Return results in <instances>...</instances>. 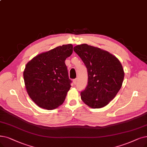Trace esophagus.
<instances>
[{"label": "esophagus", "mask_w": 147, "mask_h": 147, "mask_svg": "<svg viewBox=\"0 0 147 147\" xmlns=\"http://www.w3.org/2000/svg\"><path fill=\"white\" fill-rule=\"evenodd\" d=\"M73 81H74V84H76L77 83V78L74 79Z\"/></svg>", "instance_id": "34e87169"}]
</instances>
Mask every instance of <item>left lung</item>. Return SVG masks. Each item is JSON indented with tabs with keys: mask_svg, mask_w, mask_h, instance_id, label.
<instances>
[{
	"mask_svg": "<svg viewBox=\"0 0 147 147\" xmlns=\"http://www.w3.org/2000/svg\"><path fill=\"white\" fill-rule=\"evenodd\" d=\"M74 51L87 70V86L81 92L82 101L93 109L105 106L121 88L124 78L121 63L109 52L87 44L76 46Z\"/></svg>",
	"mask_w": 147,
	"mask_h": 147,
	"instance_id": "8db88e82",
	"label": "left lung"
}]
</instances>
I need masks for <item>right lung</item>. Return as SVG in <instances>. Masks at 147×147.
Returning a JSON list of instances; mask_svg holds the SVG:
<instances>
[{"instance_id":"obj_1","label":"right lung","mask_w":147,"mask_h":147,"mask_svg":"<svg viewBox=\"0 0 147 147\" xmlns=\"http://www.w3.org/2000/svg\"><path fill=\"white\" fill-rule=\"evenodd\" d=\"M72 52V45H64L37 55L27 63L23 72L25 87L38 107L53 110L65 100L72 83L65 60Z\"/></svg>"}]
</instances>
